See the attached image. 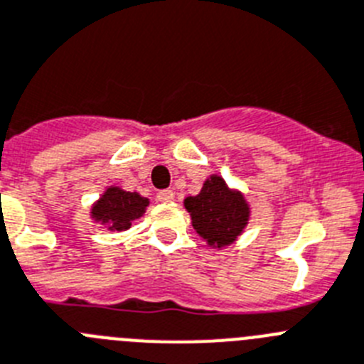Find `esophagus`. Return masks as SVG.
<instances>
[{"instance_id": "34e87169", "label": "esophagus", "mask_w": 364, "mask_h": 364, "mask_svg": "<svg viewBox=\"0 0 364 364\" xmlns=\"http://www.w3.org/2000/svg\"><path fill=\"white\" fill-rule=\"evenodd\" d=\"M158 199L161 203H170V201H174V192L172 190H161V192H158Z\"/></svg>"}]
</instances>
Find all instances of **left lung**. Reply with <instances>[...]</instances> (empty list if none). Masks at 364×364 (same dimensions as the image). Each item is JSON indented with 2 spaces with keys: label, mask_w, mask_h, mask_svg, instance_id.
<instances>
[{
  "label": "left lung",
  "mask_w": 364,
  "mask_h": 364,
  "mask_svg": "<svg viewBox=\"0 0 364 364\" xmlns=\"http://www.w3.org/2000/svg\"><path fill=\"white\" fill-rule=\"evenodd\" d=\"M192 227L210 247H228L247 227L250 208L243 194L230 190L225 179L210 176L198 196L185 199Z\"/></svg>",
  "instance_id": "8db88e82"
}]
</instances>
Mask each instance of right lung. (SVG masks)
I'll list each match as a JSON object with an SVG mask.
<instances>
[{
  "instance_id": "add662e5",
  "label": "right lung",
  "mask_w": 364,
  "mask_h": 364,
  "mask_svg": "<svg viewBox=\"0 0 364 364\" xmlns=\"http://www.w3.org/2000/svg\"><path fill=\"white\" fill-rule=\"evenodd\" d=\"M149 199L141 198L137 192H125V190L110 186L105 190L92 206V219L110 232L129 230L134 219L145 214Z\"/></svg>"
}]
</instances>
